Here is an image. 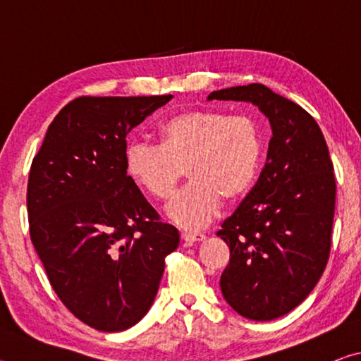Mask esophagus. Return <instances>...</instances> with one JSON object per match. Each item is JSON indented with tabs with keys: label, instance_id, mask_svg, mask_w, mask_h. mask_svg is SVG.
Returning a JSON list of instances; mask_svg holds the SVG:
<instances>
[{
	"label": "esophagus",
	"instance_id": "esophagus-1",
	"mask_svg": "<svg viewBox=\"0 0 361 361\" xmlns=\"http://www.w3.org/2000/svg\"><path fill=\"white\" fill-rule=\"evenodd\" d=\"M205 239L204 234H192V232H183L181 240L185 245H192L194 242H202Z\"/></svg>",
	"mask_w": 361,
	"mask_h": 361
}]
</instances>
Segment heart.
Returning <instances> with one entry per match:
<instances>
[{"mask_svg":"<svg viewBox=\"0 0 361 361\" xmlns=\"http://www.w3.org/2000/svg\"><path fill=\"white\" fill-rule=\"evenodd\" d=\"M262 159L261 129L245 114L219 109H188L164 121L159 145L133 142L126 151V169L138 188L166 202L183 173L189 185L170 202L167 215L183 229L209 224L228 204L252 191Z\"/></svg>","mask_w":361,"mask_h":361,"instance_id":"obj_1","label":"heart"}]
</instances>
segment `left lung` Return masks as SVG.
I'll return each instance as SVG.
<instances>
[{
	"instance_id": "left-lung-1",
	"label": "left lung",
	"mask_w": 361,
	"mask_h": 361,
	"mask_svg": "<svg viewBox=\"0 0 361 361\" xmlns=\"http://www.w3.org/2000/svg\"><path fill=\"white\" fill-rule=\"evenodd\" d=\"M209 100L252 102L271 122L266 166L216 235L231 252L219 280L226 301L245 319H279L309 296L329 258L336 180L325 137L304 108L262 84Z\"/></svg>"
}]
</instances>
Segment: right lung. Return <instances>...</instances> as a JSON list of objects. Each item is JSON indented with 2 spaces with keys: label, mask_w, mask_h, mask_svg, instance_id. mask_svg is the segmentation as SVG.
<instances>
[{
  "label": "right lung",
  "mask_w": 361,
  "mask_h": 361,
  "mask_svg": "<svg viewBox=\"0 0 361 361\" xmlns=\"http://www.w3.org/2000/svg\"><path fill=\"white\" fill-rule=\"evenodd\" d=\"M172 99L78 97L60 109L30 167V237L70 312L124 331L148 312L180 235L126 169V137Z\"/></svg>",
  "instance_id": "add662e5"
}]
</instances>
